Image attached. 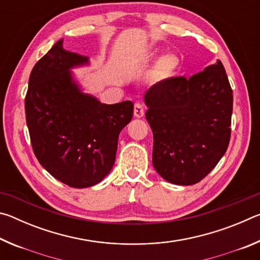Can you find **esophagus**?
<instances>
[{
	"label": "esophagus",
	"instance_id": "obj_1",
	"mask_svg": "<svg viewBox=\"0 0 260 260\" xmlns=\"http://www.w3.org/2000/svg\"><path fill=\"white\" fill-rule=\"evenodd\" d=\"M134 116L136 118H142L144 116V108L139 103L134 105Z\"/></svg>",
	"mask_w": 260,
	"mask_h": 260
}]
</instances>
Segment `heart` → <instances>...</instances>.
Listing matches in <instances>:
<instances>
[{
    "instance_id": "heart-1",
    "label": "heart",
    "mask_w": 260,
    "mask_h": 260,
    "mask_svg": "<svg viewBox=\"0 0 260 260\" xmlns=\"http://www.w3.org/2000/svg\"><path fill=\"white\" fill-rule=\"evenodd\" d=\"M179 68V59L178 57L172 54H165L161 55L159 58L157 59L155 64V76L158 79H169L174 76L175 72Z\"/></svg>"
}]
</instances>
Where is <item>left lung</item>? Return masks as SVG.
<instances>
[{
    "instance_id": "1",
    "label": "left lung",
    "mask_w": 260,
    "mask_h": 260,
    "mask_svg": "<svg viewBox=\"0 0 260 260\" xmlns=\"http://www.w3.org/2000/svg\"><path fill=\"white\" fill-rule=\"evenodd\" d=\"M144 103L158 174L180 186L200 182L225 155L231 139L233 90L221 61L189 78L157 82Z\"/></svg>"
}]
</instances>
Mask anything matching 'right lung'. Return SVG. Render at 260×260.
Segmentation results:
<instances>
[{"instance_id": "right-lung-1", "label": "right lung", "mask_w": 260, "mask_h": 260, "mask_svg": "<svg viewBox=\"0 0 260 260\" xmlns=\"http://www.w3.org/2000/svg\"><path fill=\"white\" fill-rule=\"evenodd\" d=\"M88 64L87 56L65 50L60 39L34 65L25 99L35 156L73 188L94 186L111 172L119 133L134 109L131 101L104 104L83 93L71 70Z\"/></svg>"}]
</instances>
